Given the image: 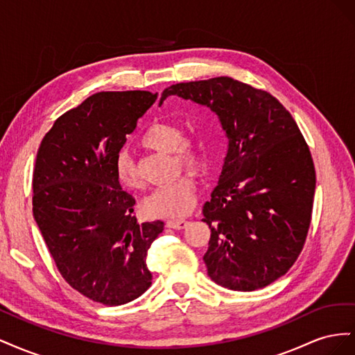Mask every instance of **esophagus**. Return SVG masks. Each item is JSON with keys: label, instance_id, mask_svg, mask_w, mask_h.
Returning <instances> with one entry per match:
<instances>
[{"label": "esophagus", "instance_id": "1", "mask_svg": "<svg viewBox=\"0 0 355 355\" xmlns=\"http://www.w3.org/2000/svg\"><path fill=\"white\" fill-rule=\"evenodd\" d=\"M166 225L168 228H173V230H184L187 225H188V220L185 219H173V220H167Z\"/></svg>", "mask_w": 355, "mask_h": 355}]
</instances>
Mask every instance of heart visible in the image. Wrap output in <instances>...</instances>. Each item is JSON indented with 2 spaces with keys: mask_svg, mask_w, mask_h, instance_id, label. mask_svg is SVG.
<instances>
[{
  "mask_svg": "<svg viewBox=\"0 0 355 355\" xmlns=\"http://www.w3.org/2000/svg\"><path fill=\"white\" fill-rule=\"evenodd\" d=\"M142 144L146 148L161 153H173L182 164L200 170L207 163L206 142L198 135H182V128L171 121H159L149 125L142 135ZM114 171L116 179L127 188H139V179L133 159L125 153L115 158ZM196 180L189 173H182L171 184L153 191L145 198V211L157 218H180L194 207Z\"/></svg>",
  "mask_w": 355,
  "mask_h": 355,
  "instance_id": "obj_1",
  "label": "heart"
}]
</instances>
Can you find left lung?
Here are the masks:
<instances>
[{
	"label": "left lung",
	"mask_w": 355,
	"mask_h": 355,
	"mask_svg": "<svg viewBox=\"0 0 355 355\" xmlns=\"http://www.w3.org/2000/svg\"><path fill=\"white\" fill-rule=\"evenodd\" d=\"M168 96L216 112L230 141L218 187L202 206L211 280L253 292L284 275L308 235L315 167L296 121L272 94L230 77L170 85Z\"/></svg>",
	"instance_id": "obj_1"
}]
</instances>
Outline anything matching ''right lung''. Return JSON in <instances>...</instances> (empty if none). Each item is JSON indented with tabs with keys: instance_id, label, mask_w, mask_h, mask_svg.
Here are the masks:
<instances>
[{
	"instance_id": "right-lung-1",
	"label": "right lung",
	"mask_w": 355,
	"mask_h": 355,
	"mask_svg": "<svg viewBox=\"0 0 355 355\" xmlns=\"http://www.w3.org/2000/svg\"><path fill=\"white\" fill-rule=\"evenodd\" d=\"M155 101L144 90L92 94L58 118L37 153L32 211L42 239L63 280L108 306L132 302L153 282L146 256L164 222L137 223L114 164Z\"/></svg>"
}]
</instances>
